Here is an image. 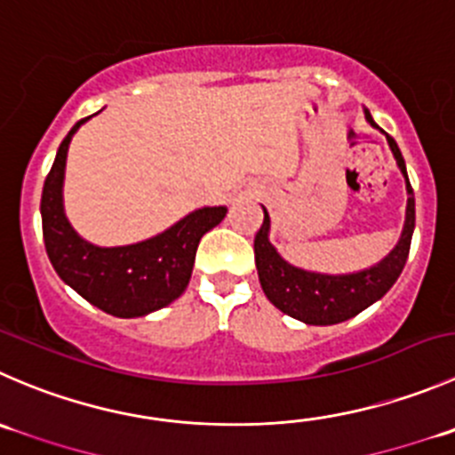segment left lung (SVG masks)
I'll return each mask as SVG.
<instances>
[{"mask_svg": "<svg viewBox=\"0 0 455 455\" xmlns=\"http://www.w3.org/2000/svg\"><path fill=\"white\" fill-rule=\"evenodd\" d=\"M364 117H367L369 124L380 129L367 108H364ZM387 142H389L391 153L398 162L400 173L404 175L409 197L403 235H400L394 251L385 259H380L376 267L364 268V271L358 273H347V275H326V273L304 271V268L293 267L268 242L271 220H268L267 209H264V222L259 231L255 233L253 242L255 267H258L259 284H262L268 302L280 308L282 313H286V315L295 317L304 324H338V322L355 317L360 311L378 302L403 273L404 262L409 258L413 227H416V200H413V188L409 184L407 166H404V157L400 153L398 144L391 135H387Z\"/></svg>", "mask_w": 455, "mask_h": 455, "instance_id": "1", "label": "left lung"}]
</instances>
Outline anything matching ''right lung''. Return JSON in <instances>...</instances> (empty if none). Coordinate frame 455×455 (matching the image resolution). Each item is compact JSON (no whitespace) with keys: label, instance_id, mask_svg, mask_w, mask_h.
Returning a JSON list of instances; mask_svg holds the SVG:
<instances>
[{"label":"right lung","instance_id":"1","mask_svg":"<svg viewBox=\"0 0 455 455\" xmlns=\"http://www.w3.org/2000/svg\"><path fill=\"white\" fill-rule=\"evenodd\" d=\"M79 120L57 148L42 191V228L57 275L84 299L116 317H140L178 299L188 286L202 235L218 227L227 206H204L151 240L129 246H95L82 240L64 213V169Z\"/></svg>","mask_w":455,"mask_h":455}]
</instances>
